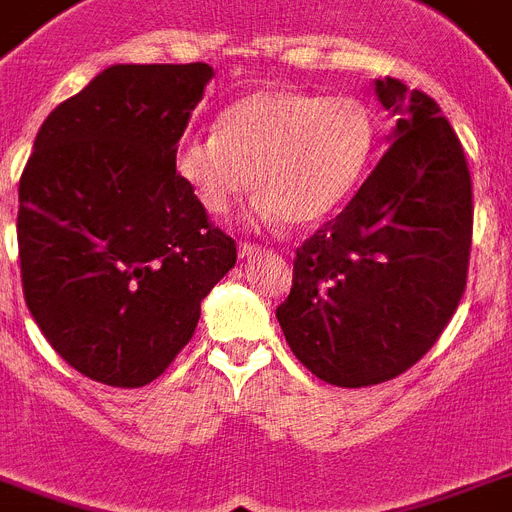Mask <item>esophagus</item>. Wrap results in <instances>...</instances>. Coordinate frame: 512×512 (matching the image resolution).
I'll return each mask as SVG.
<instances>
[{
    "instance_id": "1",
    "label": "esophagus",
    "mask_w": 512,
    "mask_h": 512,
    "mask_svg": "<svg viewBox=\"0 0 512 512\" xmlns=\"http://www.w3.org/2000/svg\"><path fill=\"white\" fill-rule=\"evenodd\" d=\"M260 252H263V247H260V244H252V242L239 244V257H242V260H252V257L260 255Z\"/></svg>"
}]
</instances>
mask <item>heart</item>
Listing matches in <instances>:
<instances>
[{"instance_id":"b5f03b06","label":"heart","mask_w":512,"mask_h":512,"mask_svg":"<svg viewBox=\"0 0 512 512\" xmlns=\"http://www.w3.org/2000/svg\"><path fill=\"white\" fill-rule=\"evenodd\" d=\"M375 132L354 96L263 88L229 103L216 132L182 137L174 171L210 216H226L255 184L263 221L315 226L349 200Z\"/></svg>"}]
</instances>
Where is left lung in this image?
<instances>
[{"label": "left lung", "instance_id": "obj_1", "mask_svg": "<svg viewBox=\"0 0 512 512\" xmlns=\"http://www.w3.org/2000/svg\"><path fill=\"white\" fill-rule=\"evenodd\" d=\"M393 143L333 221L294 257L276 309L291 351L320 380L367 388L427 354L466 291L474 203L463 145L422 90L375 80Z\"/></svg>", "mask_w": 512, "mask_h": 512}]
</instances>
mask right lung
Returning <instances> with one entry per match:
<instances>
[{"label":"right lung","mask_w":512,"mask_h":512,"mask_svg":"<svg viewBox=\"0 0 512 512\" xmlns=\"http://www.w3.org/2000/svg\"><path fill=\"white\" fill-rule=\"evenodd\" d=\"M210 77L203 62L114 64L51 111L20 176L25 304L51 349L103 385L163 375L236 263L174 171Z\"/></svg>","instance_id":"right-lung-1"}]
</instances>
